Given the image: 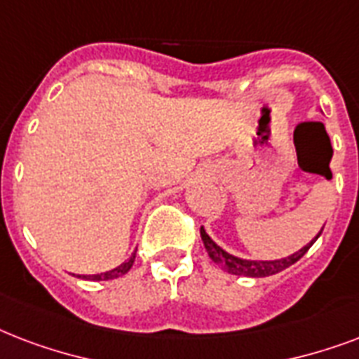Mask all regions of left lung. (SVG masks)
Segmentation results:
<instances>
[{"label": "left lung", "mask_w": 359, "mask_h": 359, "mask_svg": "<svg viewBox=\"0 0 359 359\" xmlns=\"http://www.w3.org/2000/svg\"><path fill=\"white\" fill-rule=\"evenodd\" d=\"M201 241H203L205 248H207V252H209V258L215 262L218 267H222L224 271H228L231 275H241V277H254V278H259V277H269V275H275V273H280L284 271L286 267L290 265H294L297 259H301L305 256L309 248L313 246V243L320 237V231L314 241H311L307 246H303L299 252L292 254L288 258H283V259H275V262H250V259H241V258H235L231 254H228L226 250H222L220 246L216 245L215 241L210 239L209 235L205 233V229L201 228Z\"/></svg>", "instance_id": "left-lung-1"}]
</instances>
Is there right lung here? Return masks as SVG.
<instances>
[{"label":"right lung","instance_id":"add662e5","mask_svg":"<svg viewBox=\"0 0 359 359\" xmlns=\"http://www.w3.org/2000/svg\"><path fill=\"white\" fill-rule=\"evenodd\" d=\"M133 262H135V254H133V256H131L128 262H124V264L118 265V267H114L113 271L100 273V275H84L82 278H86V280H111V278H118V277H122V275H126V273L131 269Z\"/></svg>","mask_w":359,"mask_h":359}]
</instances>
